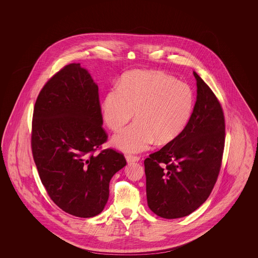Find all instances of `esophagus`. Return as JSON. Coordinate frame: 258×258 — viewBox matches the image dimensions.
Returning a JSON list of instances; mask_svg holds the SVG:
<instances>
[{"label": "esophagus", "instance_id": "obj_1", "mask_svg": "<svg viewBox=\"0 0 258 258\" xmlns=\"http://www.w3.org/2000/svg\"><path fill=\"white\" fill-rule=\"evenodd\" d=\"M125 160H126L128 163H133V162H135V161H138V160H140V158L136 157V156H133V155H127L125 157Z\"/></svg>", "mask_w": 258, "mask_h": 258}]
</instances>
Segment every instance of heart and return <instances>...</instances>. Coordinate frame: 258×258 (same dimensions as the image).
Segmentation results:
<instances>
[{"mask_svg":"<svg viewBox=\"0 0 258 258\" xmlns=\"http://www.w3.org/2000/svg\"><path fill=\"white\" fill-rule=\"evenodd\" d=\"M195 106L186 83L156 71L124 74L119 87L110 89L101 103L105 123L120 131L136 112V122L113 137V144L126 153L146 150L155 140L166 144L184 132Z\"/></svg>","mask_w":258,"mask_h":258,"instance_id":"heart-1","label":"heart"}]
</instances>
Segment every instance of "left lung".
<instances>
[{
    "mask_svg": "<svg viewBox=\"0 0 258 258\" xmlns=\"http://www.w3.org/2000/svg\"><path fill=\"white\" fill-rule=\"evenodd\" d=\"M194 75L197 101L184 132L144 160L148 206L163 219L183 218L199 208L221 170L223 112L210 87Z\"/></svg>",
    "mask_w": 258,
    "mask_h": 258,
    "instance_id": "8db88e82",
    "label": "left lung"
}]
</instances>
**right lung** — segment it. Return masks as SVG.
Returning a JSON list of instances; mask_svg holds the SVG:
<instances>
[{"mask_svg":"<svg viewBox=\"0 0 258 258\" xmlns=\"http://www.w3.org/2000/svg\"><path fill=\"white\" fill-rule=\"evenodd\" d=\"M98 87L80 63H70L44 85L32 123V152L41 183L53 202L68 214L92 218L102 212L109 183L126 164L106 149Z\"/></svg>","mask_w":258,"mask_h":258,"instance_id":"right-lung-1","label":"right lung"}]
</instances>
